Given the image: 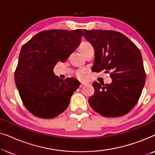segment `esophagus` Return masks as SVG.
Segmentation results:
<instances>
[{
    "label": "esophagus",
    "mask_w": 155,
    "mask_h": 155,
    "mask_svg": "<svg viewBox=\"0 0 155 155\" xmlns=\"http://www.w3.org/2000/svg\"><path fill=\"white\" fill-rule=\"evenodd\" d=\"M87 83H86V82H81V83H80V87H83V86H84V85H85V84H86Z\"/></svg>",
    "instance_id": "obj_1"
}]
</instances>
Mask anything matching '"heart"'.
<instances>
[{"label": "heart", "instance_id": "obj_1", "mask_svg": "<svg viewBox=\"0 0 155 155\" xmlns=\"http://www.w3.org/2000/svg\"><path fill=\"white\" fill-rule=\"evenodd\" d=\"M91 48H92V46L90 44L87 43V42H83V43H82L81 45L80 46V51H81L82 54H83L84 51H86L87 50ZM84 74H85V70L84 69L78 70L77 72H76V76H77L79 79H83L84 77Z\"/></svg>", "mask_w": 155, "mask_h": 155}]
</instances>
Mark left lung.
Instances as JSON below:
<instances>
[{
    "mask_svg": "<svg viewBox=\"0 0 155 155\" xmlns=\"http://www.w3.org/2000/svg\"><path fill=\"white\" fill-rule=\"evenodd\" d=\"M83 32L94 49L92 71H111V83L93 82L95 91L89 99L90 107L105 117L128 114L137 104L145 83L140 51L118 31L83 29Z\"/></svg>",
    "mask_w": 155,
    "mask_h": 155,
    "instance_id": "1",
    "label": "left lung"
}]
</instances>
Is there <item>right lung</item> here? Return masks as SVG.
I'll use <instances>...</instances> for the list:
<instances>
[{"instance_id":"1","label":"right lung","mask_w":155,"mask_h":155,"mask_svg":"<svg viewBox=\"0 0 155 155\" xmlns=\"http://www.w3.org/2000/svg\"><path fill=\"white\" fill-rule=\"evenodd\" d=\"M82 29H51L37 34L22 46L15 82L23 104L33 115L52 118L69 106L80 82L55 75L56 63L65 62L81 42Z\"/></svg>"}]
</instances>
